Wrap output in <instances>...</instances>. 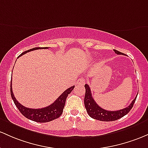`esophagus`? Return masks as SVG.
<instances>
[{"label": "esophagus", "instance_id": "1", "mask_svg": "<svg viewBox=\"0 0 148 148\" xmlns=\"http://www.w3.org/2000/svg\"><path fill=\"white\" fill-rule=\"evenodd\" d=\"M84 84H85V79H84V78H79V79H78L77 82V85H84Z\"/></svg>", "mask_w": 148, "mask_h": 148}]
</instances>
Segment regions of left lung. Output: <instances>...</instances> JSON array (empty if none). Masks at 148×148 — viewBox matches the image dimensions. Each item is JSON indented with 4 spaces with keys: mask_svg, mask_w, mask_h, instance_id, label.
Returning a JSON list of instances; mask_svg holds the SVG:
<instances>
[{
    "mask_svg": "<svg viewBox=\"0 0 148 148\" xmlns=\"http://www.w3.org/2000/svg\"><path fill=\"white\" fill-rule=\"evenodd\" d=\"M114 51L117 55H123L122 53L116 50H114ZM85 88L86 93L85 97H84V105H85V108L86 109L88 114L92 119L103 121H115V120L119 119L126 114H127L130 110L132 109L136 98H137V97H136L135 99H134V100L131 102V103L126 108L120 110H116V111H109V110H105L101 108L98 104L95 103L94 99L92 98L90 87L88 84H85Z\"/></svg>",
    "mask_w": 148,
    "mask_h": 148,
    "instance_id": "1",
    "label": "left lung"
}]
</instances>
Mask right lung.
Segmentation results:
<instances>
[{
    "label": "right lung",
    "mask_w": 148,
    "mask_h": 148,
    "mask_svg": "<svg viewBox=\"0 0 148 148\" xmlns=\"http://www.w3.org/2000/svg\"><path fill=\"white\" fill-rule=\"evenodd\" d=\"M41 48H44L47 49L48 48V47H44V48H34L32 49L28 50L27 51H24L22 54L19 55V57L23 56L25 53H28V52L32 51L34 50L41 49ZM74 86L69 88L66 89L64 92H62L61 95L58 97L56 101L53 104L49 105L45 108H40V109H32V108H27L26 107L23 106L21 105L20 103H18L16 98H14L13 92L12 90V82L10 84V94L11 97H12V100H13L14 105H16L18 110H19L21 113L25 116L27 119L32 120V121H36V122L40 123H45L48 122V121H53V120L58 119V117L61 116V114L63 112V109H64V105H65L66 99L67 98L68 95L74 89Z\"/></svg>",
    "instance_id": "add662e5"
}]
</instances>
